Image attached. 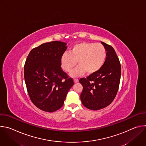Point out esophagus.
<instances>
[{
  "label": "esophagus",
  "instance_id": "1",
  "mask_svg": "<svg viewBox=\"0 0 146 146\" xmlns=\"http://www.w3.org/2000/svg\"><path fill=\"white\" fill-rule=\"evenodd\" d=\"M78 81V79L77 78H74V82L76 83V82H77Z\"/></svg>",
  "mask_w": 146,
  "mask_h": 146
}]
</instances>
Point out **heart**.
<instances>
[{"instance_id": "1", "label": "heart", "mask_w": 146, "mask_h": 146, "mask_svg": "<svg viewBox=\"0 0 146 146\" xmlns=\"http://www.w3.org/2000/svg\"><path fill=\"white\" fill-rule=\"evenodd\" d=\"M107 51L102 44L82 42L74 45L69 53L65 52L60 58V64L66 72H70L77 65L70 76L79 77L87 72L92 74L99 71L105 64Z\"/></svg>"}]
</instances>
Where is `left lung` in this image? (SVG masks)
<instances>
[{"label":"left lung","mask_w":146,"mask_h":146,"mask_svg":"<svg viewBox=\"0 0 146 146\" xmlns=\"http://www.w3.org/2000/svg\"><path fill=\"white\" fill-rule=\"evenodd\" d=\"M105 47L107 56L102 68L79 82L83 90L80 95L82 105L92 110L108 106L117 94L121 78V64L113 47L101 42Z\"/></svg>","instance_id":"left-lung-1"}]
</instances>
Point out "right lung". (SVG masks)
<instances>
[{
    "instance_id": "right-lung-1",
    "label": "right lung",
    "mask_w": 146,
    "mask_h": 146,
    "mask_svg": "<svg viewBox=\"0 0 146 146\" xmlns=\"http://www.w3.org/2000/svg\"><path fill=\"white\" fill-rule=\"evenodd\" d=\"M66 43L59 41L46 43L29 52L24 65V78L32 102L39 109L54 112L60 109L70 88L72 78L62 69L61 56Z\"/></svg>"
}]
</instances>
